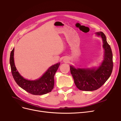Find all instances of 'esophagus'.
<instances>
[{"mask_svg": "<svg viewBox=\"0 0 121 121\" xmlns=\"http://www.w3.org/2000/svg\"><path fill=\"white\" fill-rule=\"evenodd\" d=\"M64 62H65V63H67V62H68V58H64Z\"/></svg>", "mask_w": 121, "mask_h": 121, "instance_id": "obj_1", "label": "esophagus"}]
</instances>
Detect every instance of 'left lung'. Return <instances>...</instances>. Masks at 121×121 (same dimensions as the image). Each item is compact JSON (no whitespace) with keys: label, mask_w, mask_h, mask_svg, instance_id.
I'll return each instance as SVG.
<instances>
[{"label":"left lung","mask_w":121,"mask_h":121,"mask_svg":"<svg viewBox=\"0 0 121 121\" xmlns=\"http://www.w3.org/2000/svg\"><path fill=\"white\" fill-rule=\"evenodd\" d=\"M101 37L104 49V60L100 66L95 69H75L70 65L71 73L76 87L80 90L93 91L104 85L110 77L113 69L112 53L103 32L96 33Z\"/></svg>","instance_id":"1"}]
</instances>
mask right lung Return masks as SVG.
I'll return each mask as SVG.
<instances>
[{
	"mask_svg": "<svg viewBox=\"0 0 121 121\" xmlns=\"http://www.w3.org/2000/svg\"><path fill=\"white\" fill-rule=\"evenodd\" d=\"M13 52L14 48L10 53L9 63L12 75L17 85L29 93L33 95H40L51 92L54 86V76L60 63H57L50 67L39 79L35 81H30L24 79L17 71L14 63Z\"/></svg>",
	"mask_w": 121,
	"mask_h": 121,
	"instance_id": "add662e5",
	"label": "right lung"
}]
</instances>
